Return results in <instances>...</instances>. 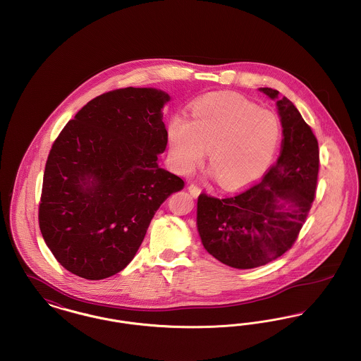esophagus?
Instances as JSON below:
<instances>
[{"label":"esophagus","mask_w":361,"mask_h":361,"mask_svg":"<svg viewBox=\"0 0 361 361\" xmlns=\"http://www.w3.org/2000/svg\"><path fill=\"white\" fill-rule=\"evenodd\" d=\"M188 190L193 197H197L200 195V192H202V189L199 188L197 185H195V184H190L188 187Z\"/></svg>","instance_id":"esophagus-1"}]
</instances>
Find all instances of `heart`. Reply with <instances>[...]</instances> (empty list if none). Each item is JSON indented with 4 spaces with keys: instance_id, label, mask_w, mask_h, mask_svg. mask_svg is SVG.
Here are the masks:
<instances>
[{
    "instance_id": "heart-1",
    "label": "heart",
    "mask_w": 361,
    "mask_h": 361,
    "mask_svg": "<svg viewBox=\"0 0 361 361\" xmlns=\"http://www.w3.org/2000/svg\"><path fill=\"white\" fill-rule=\"evenodd\" d=\"M171 158L189 173L208 149L209 168L224 188H240L271 166L281 139L274 112L233 94H208L190 108V121L176 115L168 123Z\"/></svg>"
}]
</instances>
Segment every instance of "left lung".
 Segmentation results:
<instances>
[{
    "label": "left lung",
    "mask_w": 361,
    "mask_h": 361,
    "mask_svg": "<svg viewBox=\"0 0 361 361\" xmlns=\"http://www.w3.org/2000/svg\"><path fill=\"white\" fill-rule=\"evenodd\" d=\"M283 127L281 152L264 178L237 196L197 199V231L212 257L237 269H252L283 256L306 222L319 171L318 140L300 112L272 87Z\"/></svg>",
    "instance_id": "obj_1"
}]
</instances>
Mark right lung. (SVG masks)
<instances>
[{
  "label": "right lung",
  "instance_id": "1",
  "mask_svg": "<svg viewBox=\"0 0 361 361\" xmlns=\"http://www.w3.org/2000/svg\"><path fill=\"white\" fill-rule=\"evenodd\" d=\"M171 96L124 87L86 104L52 145L39 227L71 274L102 280L124 269L157 209L184 181L159 165L168 145L162 108Z\"/></svg>",
  "mask_w": 361,
  "mask_h": 361
}]
</instances>
